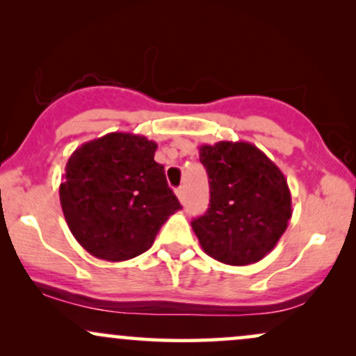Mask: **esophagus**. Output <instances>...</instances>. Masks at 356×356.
Masks as SVG:
<instances>
[{
    "instance_id": "obj_1",
    "label": "esophagus",
    "mask_w": 356,
    "mask_h": 356,
    "mask_svg": "<svg viewBox=\"0 0 356 356\" xmlns=\"http://www.w3.org/2000/svg\"><path fill=\"white\" fill-rule=\"evenodd\" d=\"M175 195H177L179 197V201H184V195H186V191H184V187H177V189H175Z\"/></svg>"
}]
</instances>
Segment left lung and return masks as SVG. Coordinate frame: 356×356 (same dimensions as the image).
Listing matches in <instances>:
<instances>
[{"label": "left lung", "instance_id": "left-lung-1", "mask_svg": "<svg viewBox=\"0 0 356 356\" xmlns=\"http://www.w3.org/2000/svg\"><path fill=\"white\" fill-rule=\"evenodd\" d=\"M209 175V209L192 220L206 254L248 266L273 251L291 219V192L283 172L249 142L199 147Z\"/></svg>", "mask_w": 356, "mask_h": 356}]
</instances>
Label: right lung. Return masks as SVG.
I'll list each match as a JSON object with an SVG mask.
<instances>
[{
  "label": "right lung",
  "instance_id": "obj_1",
  "mask_svg": "<svg viewBox=\"0 0 356 356\" xmlns=\"http://www.w3.org/2000/svg\"><path fill=\"white\" fill-rule=\"evenodd\" d=\"M157 144L112 132L85 142L68 159L60 202L73 238L105 261L132 259L154 244L162 224L181 209L154 161Z\"/></svg>",
  "mask_w": 356,
  "mask_h": 356
}]
</instances>
